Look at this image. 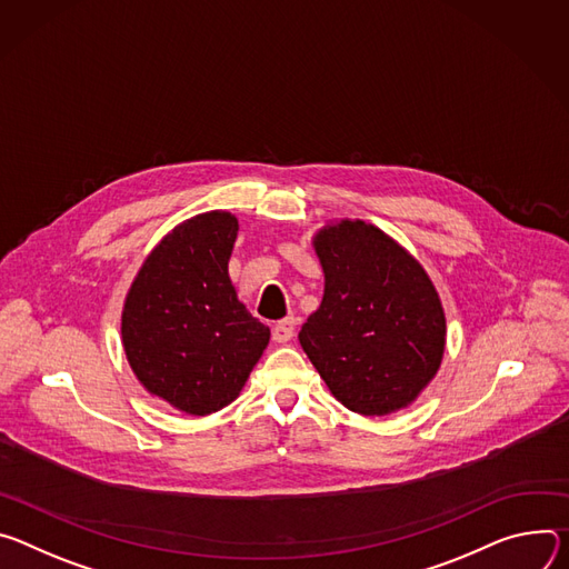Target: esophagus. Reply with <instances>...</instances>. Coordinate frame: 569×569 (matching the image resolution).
Returning <instances> with one entry per match:
<instances>
[{"mask_svg": "<svg viewBox=\"0 0 569 569\" xmlns=\"http://www.w3.org/2000/svg\"><path fill=\"white\" fill-rule=\"evenodd\" d=\"M293 337V319H282L273 326V341L276 343H287Z\"/></svg>", "mask_w": 569, "mask_h": 569, "instance_id": "34e87169", "label": "esophagus"}]
</instances>
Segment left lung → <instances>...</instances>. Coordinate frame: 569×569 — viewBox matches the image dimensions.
<instances>
[{"mask_svg": "<svg viewBox=\"0 0 569 569\" xmlns=\"http://www.w3.org/2000/svg\"><path fill=\"white\" fill-rule=\"evenodd\" d=\"M323 300L298 341L330 393L361 416L407 409L446 355V309L411 252L361 219L311 234Z\"/></svg>", "mask_w": 569, "mask_h": 569, "instance_id": "obj_1", "label": "left lung"}]
</instances>
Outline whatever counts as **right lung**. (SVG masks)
Returning a JSON list of instances; mask_svg holds the SVG:
<instances>
[{
  "mask_svg": "<svg viewBox=\"0 0 569 569\" xmlns=\"http://www.w3.org/2000/svg\"><path fill=\"white\" fill-rule=\"evenodd\" d=\"M239 221L210 210L173 226L147 256L121 307V346L151 398L187 416L234 402L271 330L228 273Z\"/></svg>",
  "mask_w": 569,
  "mask_h": 569,
  "instance_id": "obj_1",
  "label": "right lung"
}]
</instances>
